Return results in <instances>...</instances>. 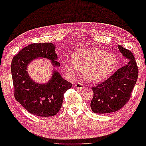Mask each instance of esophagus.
<instances>
[{
    "mask_svg": "<svg viewBox=\"0 0 146 146\" xmlns=\"http://www.w3.org/2000/svg\"><path fill=\"white\" fill-rule=\"evenodd\" d=\"M76 88H78V89H80V90H82L83 88H84V86H83V84H81L80 82H78V83H76Z\"/></svg>",
    "mask_w": 146,
    "mask_h": 146,
    "instance_id": "34e87169",
    "label": "esophagus"
}]
</instances>
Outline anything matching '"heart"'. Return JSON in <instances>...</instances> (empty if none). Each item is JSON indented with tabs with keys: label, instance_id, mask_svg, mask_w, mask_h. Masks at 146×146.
Segmentation results:
<instances>
[{
	"label": "heart",
	"instance_id": "heart-1",
	"mask_svg": "<svg viewBox=\"0 0 146 146\" xmlns=\"http://www.w3.org/2000/svg\"><path fill=\"white\" fill-rule=\"evenodd\" d=\"M117 65L115 56L101 49L86 48L75 53L74 58L64 62L66 72L76 76L84 72L85 79L90 82L105 80L114 71Z\"/></svg>",
	"mask_w": 146,
	"mask_h": 146
}]
</instances>
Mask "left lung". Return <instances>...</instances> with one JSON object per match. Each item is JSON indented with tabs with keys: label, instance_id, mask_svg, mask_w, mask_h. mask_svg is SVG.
Returning <instances> with one entry per match:
<instances>
[{
	"label": "left lung",
	"instance_id": "1",
	"mask_svg": "<svg viewBox=\"0 0 146 146\" xmlns=\"http://www.w3.org/2000/svg\"><path fill=\"white\" fill-rule=\"evenodd\" d=\"M118 48L128 62L105 82L92 87L94 96L90 107L95 113L107 114L122 109L129 100L137 82L138 68L134 56L120 45H118Z\"/></svg>",
	"mask_w": 146,
	"mask_h": 146
}]
</instances>
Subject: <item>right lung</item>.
<instances>
[{
    "label": "right lung",
    "instance_id": "1",
    "mask_svg": "<svg viewBox=\"0 0 146 146\" xmlns=\"http://www.w3.org/2000/svg\"><path fill=\"white\" fill-rule=\"evenodd\" d=\"M37 58L51 60L53 67L58 68L56 46L51 43H33L22 49L11 62L15 99L28 112L38 117H52L61 109L64 94L72 84L64 80L54 70L50 80L44 84L36 82L27 72L28 65Z\"/></svg>",
    "mask_w": 146,
    "mask_h": 146
}]
</instances>
